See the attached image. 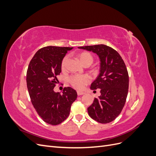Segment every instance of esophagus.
Returning <instances> with one entry per match:
<instances>
[{"label":"esophagus","mask_w":156,"mask_h":156,"mask_svg":"<svg viewBox=\"0 0 156 156\" xmlns=\"http://www.w3.org/2000/svg\"><path fill=\"white\" fill-rule=\"evenodd\" d=\"M77 94L78 96H81V95H83V94H84V92H81V91H77Z\"/></svg>","instance_id":"obj_1"}]
</instances>
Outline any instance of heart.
Here are the masks:
<instances>
[{
    "label": "heart",
    "mask_w": 156,
    "mask_h": 156,
    "mask_svg": "<svg viewBox=\"0 0 156 156\" xmlns=\"http://www.w3.org/2000/svg\"><path fill=\"white\" fill-rule=\"evenodd\" d=\"M77 57L81 60L82 64L84 66L90 65L94 61L93 56L88 53L87 51H81L77 54ZM68 56H66L62 58L61 61V68L62 69H65L66 67V64L68 62ZM90 81V78L88 75H75L73 76H71L69 78V83H70L74 88L79 90H82L84 88L87 84Z\"/></svg>",
    "instance_id": "1"
}]
</instances>
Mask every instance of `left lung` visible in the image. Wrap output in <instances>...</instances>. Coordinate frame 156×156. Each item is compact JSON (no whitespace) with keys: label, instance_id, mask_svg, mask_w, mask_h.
<instances>
[{"label":"left lung","instance_id":"1","mask_svg":"<svg viewBox=\"0 0 156 156\" xmlns=\"http://www.w3.org/2000/svg\"><path fill=\"white\" fill-rule=\"evenodd\" d=\"M100 57V73L92 84V90L101 89L87 109L92 119L101 124L115 120L123 109L129 88V75L123 59L118 52L103 44L80 47Z\"/></svg>","mask_w":156,"mask_h":156}]
</instances>
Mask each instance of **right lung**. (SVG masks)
Returning <instances> with one entry per match:
<instances>
[{
	"instance_id": "1",
	"label": "right lung",
	"mask_w": 156,
	"mask_h": 156,
	"mask_svg": "<svg viewBox=\"0 0 156 156\" xmlns=\"http://www.w3.org/2000/svg\"><path fill=\"white\" fill-rule=\"evenodd\" d=\"M68 47L47 46L37 51L27 72V85L36 111L46 123L56 126L68 117L72 103L77 96L71 87H64L62 94L55 92L57 76L61 73V61Z\"/></svg>"
}]
</instances>
